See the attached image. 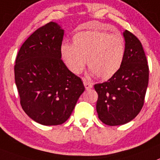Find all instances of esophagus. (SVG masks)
<instances>
[{"label": "esophagus", "mask_w": 160, "mask_h": 160, "mask_svg": "<svg viewBox=\"0 0 160 160\" xmlns=\"http://www.w3.org/2000/svg\"><path fill=\"white\" fill-rule=\"evenodd\" d=\"M83 84H84V87H85L86 90H89V89H91L92 88V83L89 81H88V80H83Z\"/></svg>", "instance_id": "1"}]
</instances>
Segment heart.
Here are the masks:
<instances>
[{
    "instance_id": "obj_1",
    "label": "heart",
    "mask_w": 160,
    "mask_h": 160,
    "mask_svg": "<svg viewBox=\"0 0 160 160\" xmlns=\"http://www.w3.org/2000/svg\"><path fill=\"white\" fill-rule=\"evenodd\" d=\"M73 44L60 46L63 61L72 72L79 74L87 63L89 72L103 80L113 77L122 67L125 57V41L119 34L83 31L72 37Z\"/></svg>"
}]
</instances>
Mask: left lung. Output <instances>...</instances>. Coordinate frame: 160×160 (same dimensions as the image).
<instances>
[{
  "label": "left lung",
  "mask_w": 160,
  "mask_h": 160,
  "mask_svg": "<svg viewBox=\"0 0 160 160\" xmlns=\"http://www.w3.org/2000/svg\"><path fill=\"white\" fill-rule=\"evenodd\" d=\"M125 57L120 69L107 82L95 84L99 119L109 126L125 124L143 108L149 69L143 46L128 30L123 32Z\"/></svg>",
  "instance_id": "1"
}]
</instances>
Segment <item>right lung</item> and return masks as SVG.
<instances>
[{
  "label": "right lung",
  "instance_id": "1",
  "mask_svg": "<svg viewBox=\"0 0 160 160\" xmlns=\"http://www.w3.org/2000/svg\"><path fill=\"white\" fill-rule=\"evenodd\" d=\"M64 34L52 21L36 30L21 47L14 66L23 110L45 126L64 123L84 92L81 79L61 60Z\"/></svg>",
  "mask_w": 160,
  "mask_h": 160
}]
</instances>
